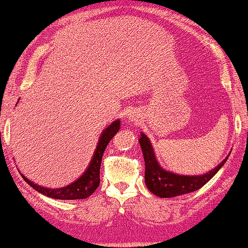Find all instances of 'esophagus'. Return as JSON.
Returning a JSON list of instances; mask_svg holds the SVG:
<instances>
[{"instance_id": "34e87169", "label": "esophagus", "mask_w": 248, "mask_h": 248, "mask_svg": "<svg viewBox=\"0 0 248 248\" xmlns=\"http://www.w3.org/2000/svg\"><path fill=\"white\" fill-rule=\"evenodd\" d=\"M130 120H131V121H134V122L139 121L138 114H132V115H130Z\"/></svg>"}]
</instances>
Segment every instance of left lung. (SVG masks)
Wrapping results in <instances>:
<instances>
[{
    "label": "left lung",
    "instance_id": "8db88e82",
    "mask_svg": "<svg viewBox=\"0 0 248 248\" xmlns=\"http://www.w3.org/2000/svg\"><path fill=\"white\" fill-rule=\"evenodd\" d=\"M139 142H140L145 162V185L151 193L160 198H174V196L198 191L218 172L229 157L227 155L221 164L202 176H181L165 170L159 166L155 160L150 141L144 134H141Z\"/></svg>",
    "mask_w": 248,
    "mask_h": 248
}]
</instances>
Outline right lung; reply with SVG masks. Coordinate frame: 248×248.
Listing matches in <instances>:
<instances>
[{"instance_id": "obj_1", "label": "right lung", "mask_w": 248, "mask_h": 248, "mask_svg": "<svg viewBox=\"0 0 248 248\" xmlns=\"http://www.w3.org/2000/svg\"><path fill=\"white\" fill-rule=\"evenodd\" d=\"M120 120L114 121L106 130L103 132L101 137L98 142L96 152H94L93 160H91L89 167L84 174L81 176L80 178H78L76 182L72 184L65 186V187H61L56 189L52 188H46L42 187V186L33 184L32 182H30L29 179H27L25 176H22V178L31 186L32 188H35L36 191H38L42 194L48 196L52 199L57 200H79V199H87L88 196H90L93 193L96 191L100 183V165H101V158H103L104 151L106 149L107 144L109 143V141L113 139L115 134L117 133L120 130Z\"/></svg>"}]
</instances>
